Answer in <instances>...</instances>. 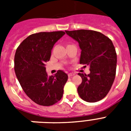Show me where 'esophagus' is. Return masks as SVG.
Masks as SVG:
<instances>
[{
    "mask_svg": "<svg viewBox=\"0 0 131 131\" xmlns=\"http://www.w3.org/2000/svg\"><path fill=\"white\" fill-rule=\"evenodd\" d=\"M73 75H75V73H69L68 74V76H69V77H72V76H73Z\"/></svg>",
    "mask_w": 131,
    "mask_h": 131,
    "instance_id": "1",
    "label": "esophagus"
}]
</instances>
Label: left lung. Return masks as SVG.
I'll return each mask as SVG.
<instances>
[{
    "label": "left lung",
    "instance_id": "left-lung-1",
    "mask_svg": "<svg viewBox=\"0 0 131 131\" xmlns=\"http://www.w3.org/2000/svg\"><path fill=\"white\" fill-rule=\"evenodd\" d=\"M66 33L79 43L80 63L90 67V74L79 73L82 82L78 88L82 99L94 103L105 97L116 77L117 55L112 40L99 32L78 30Z\"/></svg>",
    "mask_w": 131,
    "mask_h": 131
}]
</instances>
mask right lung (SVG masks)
Masks as SVG:
<instances>
[{"instance_id":"1","label":"right lung","mask_w":131,"mask_h":131,"mask_svg":"<svg viewBox=\"0 0 131 131\" xmlns=\"http://www.w3.org/2000/svg\"><path fill=\"white\" fill-rule=\"evenodd\" d=\"M63 31L41 32L28 36L16 49L14 69L22 89L38 105L50 106L56 103L63 95L67 74L58 70L48 76L45 63L49 61L51 49Z\"/></svg>"}]
</instances>
